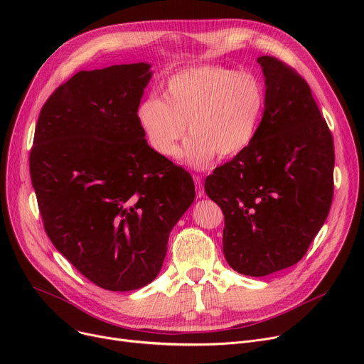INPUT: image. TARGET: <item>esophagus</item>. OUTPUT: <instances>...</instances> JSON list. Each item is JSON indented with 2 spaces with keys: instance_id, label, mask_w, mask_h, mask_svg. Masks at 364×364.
Returning a JSON list of instances; mask_svg holds the SVG:
<instances>
[{
  "instance_id": "obj_1",
  "label": "esophagus",
  "mask_w": 364,
  "mask_h": 364,
  "mask_svg": "<svg viewBox=\"0 0 364 364\" xmlns=\"http://www.w3.org/2000/svg\"><path fill=\"white\" fill-rule=\"evenodd\" d=\"M195 186H196V196L198 198H203L205 196V190H203L202 180L199 177H195Z\"/></svg>"
}]
</instances>
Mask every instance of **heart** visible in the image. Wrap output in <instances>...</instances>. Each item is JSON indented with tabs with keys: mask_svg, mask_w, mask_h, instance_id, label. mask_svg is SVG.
I'll use <instances>...</instances> for the list:
<instances>
[{
	"mask_svg": "<svg viewBox=\"0 0 364 364\" xmlns=\"http://www.w3.org/2000/svg\"><path fill=\"white\" fill-rule=\"evenodd\" d=\"M264 110L265 91L255 75L196 66L169 76L162 99L143 100L137 118L151 149L165 159L180 156L188 125L184 161L206 169L218 155L235 158L251 146Z\"/></svg>",
	"mask_w": 364,
	"mask_h": 364,
	"instance_id": "heart-1",
	"label": "heart"
}]
</instances>
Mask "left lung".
Instances as JSON below:
<instances>
[{"label": "left lung", "instance_id": "8db88e82", "mask_svg": "<svg viewBox=\"0 0 364 364\" xmlns=\"http://www.w3.org/2000/svg\"><path fill=\"white\" fill-rule=\"evenodd\" d=\"M257 62L265 84L257 136L205 181L224 214V257L252 277L288 269L307 252L329 214L335 166L332 134L309 84L272 55Z\"/></svg>", "mask_w": 364, "mask_h": 364}]
</instances>
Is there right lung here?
<instances>
[{
	"mask_svg": "<svg viewBox=\"0 0 364 364\" xmlns=\"http://www.w3.org/2000/svg\"><path fill=\"white\" fill-rule=\"evenodd\" d=\"M151 75L146 62L73 75L43 106L29 158L55 250L114 292L156 279L169 233L195 200L188 172L158 155L139 122Z\"/></svg>",
	"mask_w": 364,
	"mask_h": 364,
	"instance_id": "obj_1",
	"label": "right lung"
}]
</instances>
